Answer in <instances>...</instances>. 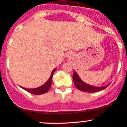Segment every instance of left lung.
Masks as SVG:
<instances>
[{
    "mask_svg": "<svg viewBox=\"0 0 127 127\" xmlns=\"http://www.w3.org/2000/svg\"><path fill=\"white\" fill-rule=\"evenodd\" d=\"M72 79H73L74 85L76 86V87L78 89L80 90V91L86 92V93H95V92L99 91L105 89H106L107 87L109 86V85H106V86L104 87H94L92 86V85H88V84L84 83L79 78L78 74L74 71V72H73Z\"/></svg>",
    "mask_w": 127,
    "mask_h": 127,
    "instance_id": "8db88e82",
    "label": "left lung"
}]
</instances>
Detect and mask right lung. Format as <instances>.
I'll list each match as a JSON object with an SVG mask.
<instances>
[{"mask_svg":"<svg viewBox=\"0 0 127 127\" xmlns=\"http://www.w3.org/2000/svg\"><path fill=\"white\" fill-rule=\"evenodd\" d=\"M55 69H53V71H52L51 75L50 78L48 80L47 82L45 83H44V85H42V86L39 87H37V88L35 89H26L22 87V89H24V90L28 91L29 93H31L32 95H42V94H45V93H47V91H49V90L50 89L51 87V83H52V78H53V73L55 72Z\"/></svg>","mask_w":127,"mask_h":127,"instance_id":"1","label":"right lung"}]
</instances>
